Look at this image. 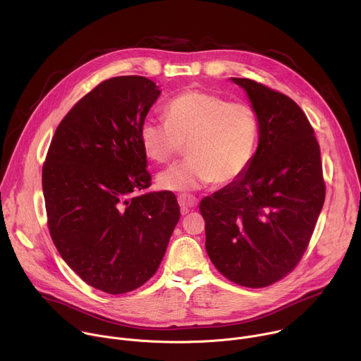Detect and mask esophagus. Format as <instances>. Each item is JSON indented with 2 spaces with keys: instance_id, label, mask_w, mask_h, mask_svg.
<instances>
[{
  "instance_id": "1",
  "label": "esophagus",
  "mask_w": 361,
  "mask_h": 361,
  "mask_svg": "<svg viewBox=\"0 0 361 361\" xmlns=\"http://www.w3.org/2000/svg\"><path fill=\"white\" fill-rule=\"evenodd\" d=\"M177 200H178V204H180V207H181V214L184 216V214H188L195 205H197V198L195 197H192V195H187V194H180L178 197H177Z\"/></svg>"
}]
</instances>
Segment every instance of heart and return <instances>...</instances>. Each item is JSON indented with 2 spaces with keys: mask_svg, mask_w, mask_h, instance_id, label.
I'll return each instance as SVG.
<instances>
[{
  "mask_svg": "<svg viewBox=\"0 0 361 361\" xmlns=\"http://www.w3.org/2000/svg\"><path fill=\"white\" fill-rule=\"evenodd\" d=\"M259 140V120L245 102L202 90H187L166 106V121L147 118L140 141L147 156L169 163L183 151L188 159L159 174L169 191H191L216 181L233 183L248 169Z\"/></svg>",
  "mask_w": 361,
  "mask_h": 361,
  "instance_id": "obj_1",
  "label": "heart"
}]
</instances>
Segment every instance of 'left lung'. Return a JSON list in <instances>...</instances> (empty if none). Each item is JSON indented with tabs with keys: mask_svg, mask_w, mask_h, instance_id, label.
<instances>
[{
	"mask_svg": "<svg viewBox=\"0 0 361 361\" xmlns=\"http://www.w3.org/2000/svg\"><path fill=\"white\" fill-rule=\"evenodd\" d=\"M259 120V145L241 177L205 197V250L235 284L260 288L300 262L324 204L320 145L287 95L248 78H231Z\"/></svg>",
	"mask_w": 361,
	"mask_h": 361,
	"instance_id": "8db88e82",
	"label": "left lung"
}]
</instances>
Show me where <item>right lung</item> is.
<instances>
[{
  "mask_svg": "<svg viewBox=\"0 0 361 361\" xmlns=\"http://www.w3.org/2000/svg\"><path fill=\"white\" fill-rule=\"evenodd\" d=\"M161 94L140 75L102 81L68 111L42 167L48 230L63 260L109 294L156 274L180 219L171 191L151 185L140 128Z\"/></svg>",
  "mask_w": 361,
  "mask_h": 361,
  "instance_id": "obj_1",
  "label": "right lung"
}]
</instances>
